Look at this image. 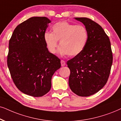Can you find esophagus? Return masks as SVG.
Returning <instances> with one entry per match:
<instances>
[{
	"instance_id": "34e87169",
	"label": "esophagus",
	"mask_w": 121,
	"mask_h": 121,
	"mask_svg": "<svg viewBox=\"0 0 121 121\" xmlns=\"http://www.w3.org/2000/svg\"><path fill=\"white\" fill-rule=\"evenodd\" d=\"M61 66H64L66 65V63H65V61L64 60H61Z\"/></svg>"
}]
</instances>
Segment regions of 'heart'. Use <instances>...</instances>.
<instances>
[{
  "instance_id": "b5f03b06",
  "label": "heart",
  "mask_w": 121,
  "mask_h": 121,
  "mask_svg": "<svg viewBox=\"0 0 121 121\" xmlns=\"http://www.w3.org/2000/svg\"><path fill=\"white\" fill-rule=\"evenodd\" d=\"M52 32H46L44 39L50 52L55 53L60 40L59 52L69 56L78 55L84 49L88 38L86 28L82 25L62 21L56 23L52 28Z\"/></svg>"
}]
</instances>
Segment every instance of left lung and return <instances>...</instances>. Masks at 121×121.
<instances>
[{"label":"left lung","mask_w":121,"mask_h":121,"mask_svg":"<svg viewBox=\"0 0 121 121\" xmlns=\"http://www.w3.org/2000/svg\"><path fill=\"white\" fill-rule=\"evenodd\" d=\"M75 19L84 24L88 38L83 51L67 61L70 70L69 84L75 94L88 97L100 91L107 82L113 55L109 37L99 24L88 18Z\"/></svg>","instance_id":"left-lung-1"}]
</instances>
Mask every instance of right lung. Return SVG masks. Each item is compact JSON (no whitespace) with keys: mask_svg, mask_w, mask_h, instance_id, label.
<instances>
[{"mask_svg":"<svg viewBox=\"0 0 121 121\" xmlns=\"http://www.w3.org/2000/svg\"><path fill=\"white\" fill-rule=\"evenodd\" d=\"M51 21L34 17L18 25L9 42L7 65L18 89L35 97L50 91L51 78L61 68L60 60L50 53L44 35Z\"/></svg>","mask_w":121,"mask_h":121,"instance_id":"right-lung-1","label":"right lung"}]
</instances>
